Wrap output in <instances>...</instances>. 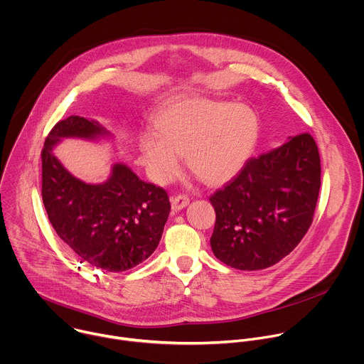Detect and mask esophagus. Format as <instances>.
Segmentation results:
<instances>
[{"instance_id": "obj_1", "label": "esophagus", "mask_w": 364, "mask_h": 364, "mask_svg": "<svg viewBox=\"0 0 364 364\" xmlns=\"http://www.w3.org/2000/svg\"><path fill=\"white\" fill-rule=\"evenodd\" d=\"M190 203V198L184 194H177V196H173L171 197V208L174 211H180L183 210L184 207H187Z\"/></svg>"}]
</instances>
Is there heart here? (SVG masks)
Returning <instances> with one entry per match:
<instances>
[{
    "mask_svg": "<svg viewBox=\"0 0 364 364\" xmlns=\"http://www.w3.org/2000/svg\"><path fill=\"white\" fill-rule=\"evenodd\" d=\"M157 132L140 139L150 176L171 180L186 151L188 167L210 184L232 178L252 154L259 136L255 112L245 105L186 97L168 103L156 117Z\"/></svg>",
    "mask_w": 364,
    "mask_h": 364,
    "instance_id": "b5f03b06",
    "label": "heart"
}]
</instances>
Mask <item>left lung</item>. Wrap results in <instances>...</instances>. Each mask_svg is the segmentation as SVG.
<instances>
[{"label":"left lung","mask_w":364,"mask_h":364,"mask_svg":"<svg viewBox=\"0 0 364 364\" xmlns=\"http://www.w3.org/2000/svg\"><path fill=\"white\" fill-rule=\"evenodd\" d=\"M321 188V157L309 133L250 159L217 190L211 235L214 255L241 271L265 269L302 241L314 221Z\"/></svg>","instance_id":"1"}]
</instances>
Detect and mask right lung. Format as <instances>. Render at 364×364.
I'll return each instance as SVG.
<instances>
[{
  "label": "right lung",
  "instance_id": "add662e5",
  "mask_svg": "<svg viewBox=\"0 0 364 364\" xmlns=\"http://www.w3.org/2000/svg\"><path fill=\"white\" fill-rule=\"evenodd\" d=\"M109 134L93 119L69 116L45 139L42 201L59 238L93 268L122 272L146 261L157 248L170 214L164 188L141 181L127 166L112 167L103 184L73 177L53 156L63 137L97 139Z\"/></svg>",
  "mask_w": 364,
  "mask_h": 364
}]
</instances>
